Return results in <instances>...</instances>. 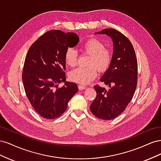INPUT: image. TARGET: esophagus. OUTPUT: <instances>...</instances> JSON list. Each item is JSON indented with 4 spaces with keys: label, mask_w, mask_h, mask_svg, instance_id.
Wrapping results in <instances>:
<instances>
[{
    "label": "esophagus",
    "mask_w": 161,
    "mask_h": 161,
    "mask_svg": "<svg viewBox=\"0 0 161 161\" xmlns=\"http://www.w3.org/2000/svg\"><path fill=\"white\" fill-rule=\"evenodd\" d=\"M86 88V86H85V85H79V90H83V89H85Z\"/></svg>",
    "instance_id": "34e87169"
}]
</instances>
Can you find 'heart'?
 I'll list each match as a JSON object with an SVG mask.
<instances>
[{"mask_svg": "<svg viewBox=\"0 0 161 161\" xmlns=\"http://www.w3.org/2000/svg\"><path fill=\"white\" fill-rule=\"evenodd\" d=\"M81 52L89 55L87 67H80L72 70L69 74L70 80L81 84H88L96 77L97 69L104 72L109 69L112 60L113 53L110 49L105 47L103 42L97 38H90L80 46ZM78 53L72 47H68L64 53V61L69 67H75L77 64Z\"/></svg>", "mask_w": 161, "mask_h": 161, "instance_id": "heart-1", "label": "heart"}]
</instances>
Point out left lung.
Listing matches in <instances>:
<instances>
[{
	"instance_id": "obj_1",
	"label": "left lung",
	"mask_w": 161,
	"mask_h": 161,
	"mask_svg": "<svg viewBox=\"0 0 161 161\" xmlns=\"http://www.w3.org/2000/svg\"><path fill=\"white\" fill-rule=\"evenodd\" d=\"M97 34H106L114 43L113 60L100 79L109 89L97 85V96L90 106L91 113L104 120L114 119L127 108L137 86L138 62L128 38L115 29H104Z\"/></svg>"
}]
</instances>
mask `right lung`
<instances>
[{"mask_svg": "<svg viewBox=\"0 0 161 161\" xmlns=\"http://www.w3.org/2000/svg\"><path fill=\"white\" fill-rule=\"evenodd\" d=\"M79 42L75 33L51 30L28 50L22 72L24 89L33 108L43 118L53 119L62 115L78 91L76 83L66 81L64 53ZM62 81L65 85L58 88Z\"/></svg>", "mask_w": 161, "mask_h": 161, "instance_id": "right-lung-1", "label": "right lung"}]
</instances>
